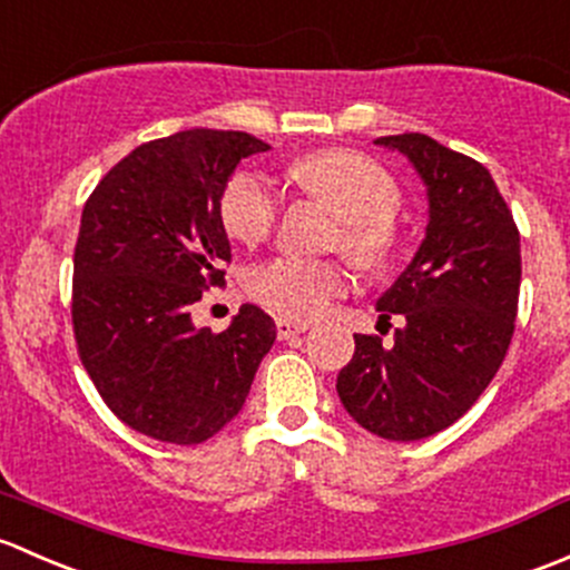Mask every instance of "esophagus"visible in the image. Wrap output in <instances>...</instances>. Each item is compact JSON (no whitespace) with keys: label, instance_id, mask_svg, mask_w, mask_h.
Listing matches in <instances>:
<instances>
[{"label":"esophagus","instance_id":"obj_1","mask_svg":"<svg viewBox=\"0 0 570 570\" xmlns=\"http://www.w3.org/2000/svg\"><path fill=\"white\" fill-rule=\"evenodd\" d=\"M307 324H296V321H291V318H277V334H279V340H293L296 337V334H304L307 332Z\"/></svg>","mask_w":570,"mask_h":570}]
</instances>
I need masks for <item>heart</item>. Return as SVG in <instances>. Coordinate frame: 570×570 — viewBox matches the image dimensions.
<instances>
[{
	"label": "heart",
	"instance_id": "heart-1",
	"mask_svg": "<svg viewBox=\"0 0 570 570\" xmlns=\"http://www.w3.org/2000/svg\"><path fill=\"white\" fill-rule=\"evenodd\" d=\"M302 195L321 199L340 216L334 244L365 272L390 266L401 249V189L386 169L354 150H321L296 158L287 169ZM222 225L233 238L257 244L274 233L279 222V197L272 180L242 169L222 191ZM351 283L340 261H309L298 255H277L252 266L244 287L257 304L293 321H309L326 313Z\"/></svg>",
	"mask_w": 570,
	"mask_h": 570
}]
</instances>
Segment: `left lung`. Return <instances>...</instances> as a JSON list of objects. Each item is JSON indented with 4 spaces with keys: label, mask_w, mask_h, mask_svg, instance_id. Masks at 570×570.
Returning a JSON list of instances; mask_svg holds the SVG:
<instances>
[{
    "label": "left lung",
    "mask_w": 570,
    "mask_h": 570,
    "mask_svg": "<svg viewBox=\"0 0 570 570\" xmlns=\"http://www.w3.org/2000/svg\"><path fill=\"white\" fill-rule=\"evenodd\" d=\"M401 150L428 186L425 242L379 298V334H354L337 375L345 412L365 431L416 442L453 425L500 371L519 313L521 242L489 169L425 134L379 137Z\"/></svg>",
    "instance_id": "obj_1"
}]
</instances>
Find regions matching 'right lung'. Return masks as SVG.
Wrapping results in <instances>:
<instances>
[{
  "instance_id": "obj_1",
  "label": "right lung",
  "mask_w": 570,
  "mask_h": 570,
  "mask_svg": "<svg viewBox=\"0 0 570 570\" xmlns=\"http://www.w3.org/2000/svg\"><path fill=\"white\" fill-rule=\"evenodd\" d=\"M268 145L191 128L139 145L87 197L73 249L70 318L79 360L111 414L167 444H199L242 412L277 326L244 304L219 334L191 324L225 285L222 191Z\"/></svg>"
}]
</instances>
